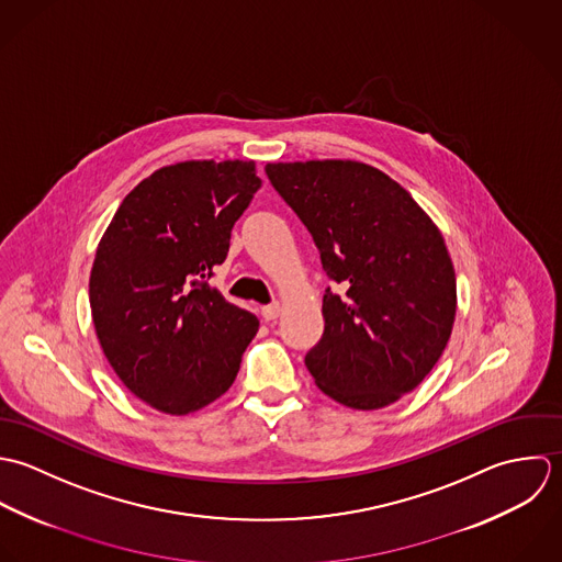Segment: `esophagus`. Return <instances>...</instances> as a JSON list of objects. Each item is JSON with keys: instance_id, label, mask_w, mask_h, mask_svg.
<instances>
[{"instance_id": "esophagus-1", "label": "esophagus", "mask_w": 562, "mask_h": 562, "mask_svg": "<svg viewBox=\"0 0 562 562\" xmlns=\"http://www.w3.org/2000/svg\"><path fill=\"white\" fill-rule=\"evenodd\" d=\"M260 315H262V319H265V322H276V319H278V315H280V304H278V302H271V304L262 306Z\"/></svg>"}]
</instances>
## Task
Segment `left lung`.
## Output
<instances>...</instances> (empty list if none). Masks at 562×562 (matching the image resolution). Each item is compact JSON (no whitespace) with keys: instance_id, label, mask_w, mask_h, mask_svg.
Masks as SVG:
<instances>
[{"instance_id":"left-lung-1","label":"left lung","mask_w":562,"mask_h":562,"mask_svg":"<svg viewBox=\"0 0 562 562\" xmlns=\"http://www.w3.org/2000/svg\"><path fill=\"white\" fill-rule=\"evenodd\" d=\"M265 171L345 289L324 295V337L306 353L311 375L347 408L397 402L432 371L453 328L456 273L443 234L371 165L269 162Z\"/></svg>"}]
</instances>
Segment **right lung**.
Segmentation results:
<instances>
[{
	"label": "right lung",
	"mask_w": 562,
	"mask_h": 562,
	"mask_svg": "<svg viewBox=\"0 0 562 562\" xmlns=\"http://www.w3.org/2000/svg\"><path fill=\"white\" fill-rule=\"evenodd\" d=\"M258 189L254 160L162 167L125 195L98 245L95 335L119 380L160 413L222 397L258 333L256 315L209 284Z\"/></svg>",
	"instance_id": "1"
}]
</instances>
